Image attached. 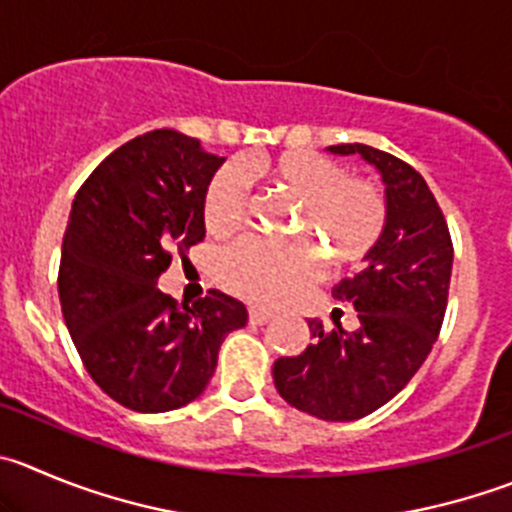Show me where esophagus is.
Listing matches in <instances>:
<instances>
[{
    "label": "esophagus",
    "instance_id": "esophagus-1",
    "mask_svg": "<svg viewBox=\"0 0 512 512\" xmlns=\"http://www.w3.org/2000/svg\"><path fill=\"white\" fill-rule=\"evenodd\" d=\"M248 319H251V324H266L269 319H274V311L261 309V306H251V309H248Z\"/></svg>",
    "mask_w": 512,
    "mask_h": 512
}]
</instances>
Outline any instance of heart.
<instances>
[{"mask_svg":"<svg viewBox=\"0 0 512 512\" xmlns=\"http://www.w3.org/2000/svg\"><path fill=\"white\" fill-rule=\"evenodd\" d=\"M251 170L269 188L296 198L291 231L316 238L337 266L367 259L387 226V198L369 178L347 175L342 163L314 150H286L253 160ZM251 218V193L238 165H223L203 193V223L216 238L233 236ZM324 269L319 248L306 238L248 236L226 248L218 281L256 304H279L316 281Z\"/></svg>","mask_w":512,"mask_h":512,"instance_id":"heart-1","label":"heart"}]
</instances>
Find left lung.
<instances>
[{
	"instance_id": "1",
	"label": "left lung",
	"mask_w": 512,
	"mask_h": 512,
	"mask_svg": "<svg viewBox=\"0 0 512 512\" xmlns=\"http://www.w3.org/2000/svg\"><path fill=\"white\" fill-rule=\"evenodd\" d=\"M359 153L382 173L387 226L367 264L332 289L359 311V329L324 332L311 319L314 342L274 362V384L291 407L319 420L372 415L405 387L437 342L447 309L452 238L430 186L405 160L362 143L332 145Z\"/></svg>"
}]
</instances>
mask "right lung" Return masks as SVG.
I'll list each match as a JSON object with an SVG mask.
<instances>
[{
	"mask_svg": "<svg viewBox=\"0 0 512 512\" xmlns=\"http://www.w3.org/2000/svg\"><path fill=\"white\" fill-rule=\"evenodd\" d=\"M221 163L201 140L153 130L107 155L72 201L62 316L97 387L128 410L168 412L201 397L226 334L248 319L218 289L193 306L158 289L173 256L206 236L203 193Z\"/></svg>",
	"mask_w": 512,
	"mask_h": 512,
	"instance_id": "obj_1",
	"label": "right lung"
}]
</instances>
